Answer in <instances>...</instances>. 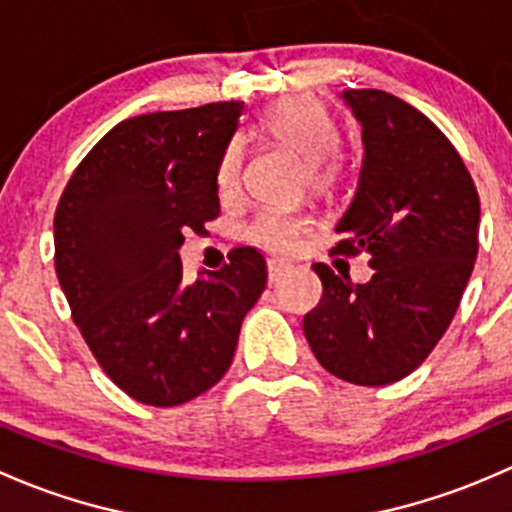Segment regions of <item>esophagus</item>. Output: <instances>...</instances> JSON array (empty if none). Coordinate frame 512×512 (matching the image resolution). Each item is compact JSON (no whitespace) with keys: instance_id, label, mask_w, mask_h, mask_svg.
Returning <instances> with one entry per match:
<instances>
[{"instance_id":"1","label":"esophagus","mask_w":512,"mask_h":512,"mask_svg":"<svg viewBox=\"0 0 512 512\" xmlns=\"http://www.w3.org/2000/svg\"><path fill=\"white\" fill-rule=\"evenodd\" d=\"M291 261H283V258H271L268 261V281H278V278L283 276V273L291 271Z\"/></svg>"}]
</instances>
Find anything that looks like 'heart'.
<instances>
[{"label":"heart","instance_id":"b5f03b06","mask_svg":"<svg viewBox=\"0 0 512 512\" xmlns=\"http://www.w3.org/2000/svg\"><path fill=\"white\" fill-rule=\"evenodd\" d=\"M266 138L291 150L303 160V175L315 194H333L342 179V160L335 152L340 133L333 115L310 98H288L271 105L261 118ZM241 147L231 142L219 160L217 187L221 194H231L239 187ZM308 229V219L295 212L268 209L251 224V236L261 246L273 251L291 249L293 241Z\"/></svg>","mask_w":512,"mask_h":512}]
</instances>
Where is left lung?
Returning <instances> with one entry per match:
<instances>
[{"instance_id": "1", "label": "left lung", "mask_w": 512, "mask_h": 512, "mask_svg": "<svg viewBox=\"0 0 512 512\" xmlns=\"http://www.w3.org/2000/svg\"><path fill=\"white\" fill-rule=\"evenodd\" d=\"M342 98L362 125L365 157L333 251H367L374 276L352 283L315 263L323 298L303 333L330 374L382 387L414 372L451 325L478 256L481 202L456 147L424 113L374 88Z\"/></svg>"}]
</instances>
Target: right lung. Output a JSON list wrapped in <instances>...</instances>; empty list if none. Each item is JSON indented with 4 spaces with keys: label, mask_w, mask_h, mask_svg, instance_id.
<instances>
[{
    "label": "right lung",
    "mask_w": 512,
    "mask_h": 512,
    "mask_svg": "<svg viewBox=\"0 0 512 512\" xmlns=\"http://www.w3.org/2000/svg\"><path fill=\"white\" fill-rule=\"evenodd\" d=\"M241 113L231 100L123 120L56 207L54 263L73 323L135 402L177 407L214 387L266 288V258L251 246L194 283L177 254L187 231L219 217V160Z\"/></svg>",
    "instance_id": "1"
}]
</instances>
